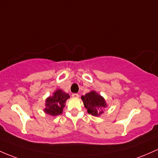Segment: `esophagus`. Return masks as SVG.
I'll return each instance as SVG.
<instances>
[{
    "label": "esophagus",
    "mask_w": 158,
    "mask_h": 158,
    "mask_svg": "<svg viewBox=\"0 0 158 158\" xmlns=\"http://www.w3.org/2000/svg\"><path fill=\"white\" fill-rule=\"evenodd\" d=\"M79 95L78 94H72V97H73V98H79Z\"/></svg>",
    "instance_id": "esophagus-1"
}]
</instances>
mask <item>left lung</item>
Returning <instances> with one entry per match:
<instances>
[{
	"instance_id": "8db88e82",
	"label": "left lung",
	"mask_w": 158,
	"mask_h": 158,
	"mask_svg": "<svg viewBox=\"0 0 158 158\" xmlns=\"http://www.w3.org/2000/svg\"><path fill=\"white\" fill-rule=\"evenodd\" d=\"M82 100L88 113L94 116H98L103 113V108L106 106L104 99L94 91L82 96Z\"/></svg>"
}]
</instances>
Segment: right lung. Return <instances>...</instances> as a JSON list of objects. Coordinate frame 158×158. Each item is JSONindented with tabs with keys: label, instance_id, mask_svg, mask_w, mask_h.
<instances>
[{
	"label": "right lung",
	"instance_id": "obj_1",
	"mask_svg": "<svg viewBox=\"0 0 158 158\" xmlns=\"http://www.w3.org/2000/svg\"><path fill=\"white\" fill-rule=\"evenodd\" d=\"M70 96L68 94L64 93L58 89L54 93L52 97H49L46 100V108L44 112L50 115L56 116L63 112V108L65 106L66 100Z\"/></svg>",
	"mask_w": 158,
	"mask_h": 158
}]
</instances>
